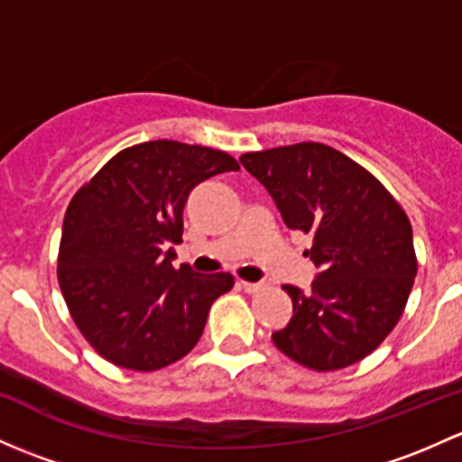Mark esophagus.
<instances>
[{
  "label": "esophagus",
  "instance_id": "34e87169",
  "mask_svg": "<svg viewBox=\"0 0 462 462\" xmlns=\"http://www.w3.org/2000/svg\"><path fill=\"white\" fill-rule=\"evenodd\" d=\"M239 285L244 288V292H247V294H254V292H259L261 288H263L261 283H250V281H239Z\"/></svg>",
  "mask_w": 462,
  "mask_h": 462
}]
</instances>
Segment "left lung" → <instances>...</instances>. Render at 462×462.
<instances>
[{
    "label": "left lung",
    "instance_id": "1",
    "mask_svg": "<svg viewBox=\"0 0 462 462\" xmlns=\"http://www.w3.org/2000/svg\"><path fill=\"white\" fill-rule=\"evenodd\" d=\"M272 194L285 226L312 235V290L283 285L294 317L274 346L317 372L354 365L385 341L416 276L411 223L381 181L325 143L303 142L239 159Z\"/></svg>",
    "mask_w": 462,
    "mask_h": 462
}]
</instances>
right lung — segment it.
<instances>
[{
	"mask_svg": "<svg viewBox=\"0 0 462 462\" xmlns=\"http://www.w3.org/2000/svg\"><path fill=\"white\" fill-rule=\"evenodd\" d=\"M232 170L239 163L221 150L159 139L116 152L72 197L57 279L72 320L106 361L154 372L197 346L235 276L174 270L172 244H181L192 188Z\"/></svg>",
	"mask_w": 462,
	"mask_h": 462,
	"instance_id": "add662e5",
	"label": "right lung"
}]
</instances>
